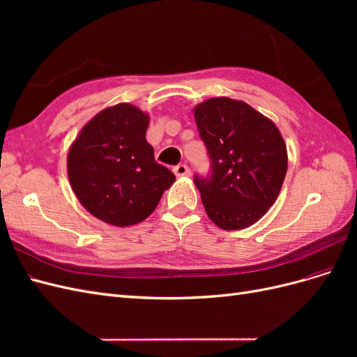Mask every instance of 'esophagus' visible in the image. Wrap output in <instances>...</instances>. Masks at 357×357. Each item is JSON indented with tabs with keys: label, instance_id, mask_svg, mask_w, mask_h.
I'll return each instance as SVG.
<instances>
[{
	"label": "esophagus",
	"instance_id": "obj_1",
	"mask_svg": "<svg viewBox=\"0 0 357 357\" xmlns=\"http://www.w3.org/2000/svg\"><path fill=\"white\" fill-rule=\"evenodd\" d=\"M174 174L177 177H185V176H189L190 174V169L186 164H178L174 167Z\"/></svg>",
	"mask_w": 357,
	"mask_h": 357
}]
</instances>
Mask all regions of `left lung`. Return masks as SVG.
<instances>
[{"label": "left lung", "instance_id": "1", "mask_svg": "<svg viewBox=\"0 0 357 357\" xmlns=\"http://www.w3.org/2000/svg\"><path fill=\"white\" fill-rule=\"evenodd\" d=\"M210 172L193 176L208 218L226 231L257 222L275 202L287 171L277 126L250 105L220 96L195 107Z\"/></svg>", "mask_w": 357, "mask_h": 357}]
</instances>
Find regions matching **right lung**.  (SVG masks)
Instances as JSON below:
<instances>
[{
  "label": "right lung",
  "instance_id": "right-lung-1",
  "mask_svg": "<svg viewBox=\"0 0 357 357\" xmlns=\"http://www.w3.org/2000/svg\"><path fill=\"white\" fill-rule=\"evenodd\" d=\"M149 116L129 104L96 114L68 152L75 197L96 219L113 226L143 222L176 176L158 164L147 143Z\"/></svg>",
  "mask_w": 357,
  "mask_h": 357
}]
</instances>
